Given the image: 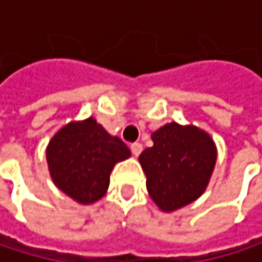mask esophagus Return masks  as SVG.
<instances>
[{
	"label": "esophagus",
	"instance_id": "34e87169",
	"mask_svg": "<svg viewBox=\"0 0 262 262\" xmlns=\"http://www.w3.org/2000/svg\"><path fill=\"white\" fill-rule=\"evenodd\" d=\"M130 150L135 156H139V155H141V151H142V144H139V142H135V144H132Z\"/></svg>",
	"mask_w": 262,
	"mask_h": 262
}]
</instances>
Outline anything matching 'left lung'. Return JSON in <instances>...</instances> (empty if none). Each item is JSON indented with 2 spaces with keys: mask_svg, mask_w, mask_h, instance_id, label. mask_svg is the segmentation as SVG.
Listing matches in <instances>:
<instances>
[{
  "mask_svg": "<svg viewBox=\"0 0 262 262\" xmlns=\"http://www.w3.org/2000/svg\"><path fill=\"white\" fill-rule=\"evenodd\" d=\"M153 147L139 155L153 202L165 212L199 199L212 174L217 150L206 132L170 123L151 135Z\"/></svg>",
  "mask_w": 262,
  "mask_h": 262,
  "instance_id": "1",
  "label": "left lung"
}]
</instances>
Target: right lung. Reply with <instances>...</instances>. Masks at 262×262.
Wrapping results in <instances>:
<instances>
[{"instance_id":"right-lung-1","label":"right lung","mask_w":262,"mask_h":262,"mask_svg":"<svg viewBox=\"0 0 262 262\" xmlns=\"http://www.w3.org/2000/svg\"><path fill=\"white\" fill-rule=\"evenodd\" d=\"M129 156L127 145L111 136L94 118L70 123L53 136L47 148L54 183L83 205L94 203L106 194L114 165Z\"/></svg>"}]
</instances>
